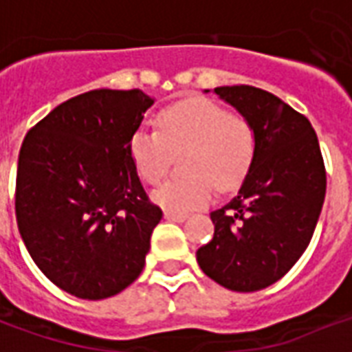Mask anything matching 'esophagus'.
I'll list each match as a JSON object with an SVG mask.
<instances>
[{"instance_id":"obj_1","label":"esophagus","mask_w":352,"mask_h":352,"mask_svg":"<svg viewBox=\"0 0 352 352\" xmlns=\"http://www.w3.org/2000/svg\"><path fill=\"white\" fill-rule=\"evenodd\" d=\"M164 217H166L168 221H173V222H183L188 219V214L186 213H175V211H169V209L164 211Z\"/></svg>"}]
</instances>
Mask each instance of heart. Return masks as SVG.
Wrapping results in <instances>:
<instances>
[{
  "mask_svg": "<svg viewBox=\"0 0 352 352\" xmlns=\"http://www.w3.org/2000/svg\"><path fill=\"white\" fill-rule=\"evenodd\" d=\"M158 131L139 128L130 138V156L138 175L148 184L160 183L173 154H183L188 177L168 181L156 188L153 199L175 213L204 207L213 184L228 192L241 184L254 160L256 133L252 124L206 98L179 101L164 109Z\"/></svg>",
  "mask_w": 352,
  "mask_h": 352,
  "instance_id": "1",
  "label": "heart"
}]
</instances>
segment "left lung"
I'll list each match as a JSON object with an SVG mask.
<instances>
[{"label": "left lung", "mask_w": 352, "mask_h": 352, "mask_svg": "<svg viewBox=\"0 0 352 352\" xmlns=\"http://www.w3.org/2000/svg\"><path fill=\"white\" fill-rule=\"evenodd\" d=\"M214 94L252 124L256 153L236 198L211 213L214 236L196 258L214 283L254 292L307 249L324 204V162L309 120L277 96L247 85Z\"/></svg>", "instance_id": "left-lung-1"}]
</instances>
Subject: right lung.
Returning a JSON list of instances; mask_svg holds the SVG:
<instances>
[{
	"label": "right lung",
	"instance_id": "add662e5",
	"mask_svg": "<svg viewBox=\"0 0 352 352\" xmlns=\"http://www.w3.org/2000/svg\"><path fill=\"white\" fill-rule=\"evenodd\" d=\"M154 103L141 90H90L28 131L16 222L37 267L82 300L122 292L145 267L162 209L148 201L130 138Z\"/></svg>",
	"mask_w": 352,
	"mask_h": 352
}]
</instances>
